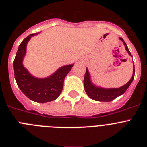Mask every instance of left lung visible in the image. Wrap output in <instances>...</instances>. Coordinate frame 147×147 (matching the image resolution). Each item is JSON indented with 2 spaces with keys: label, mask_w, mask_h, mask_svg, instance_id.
Wrapping results in <instances>:
<instances>
[{
  "label": "left lung",
  "mask_w": 147,
  "mask_h": 147,
  "mask_svg": "<svg viewBox=\"0 0 147 147\" xmlns=\"http://www.w3.org/2000/svg\"><path fill=\"white\" fill-rule=\"evenodd\" d=\"M121 40L124 42V45H125V49L128 54L132 57L130 51L127 47V44L124 41V40L120 37ZM135 76V66L133 65V74H132V78L129 81L125 84L123 86L120 87L119 88H103L101 87H97L94 85L92 83L90 80V76L89 71L88 68H86V73L85 74V78H84V87H85V92L87 95L92 99L95 101H98V102H111L117 97H119L121 95L124 94L125 91L129 88L131 83L134 80Z\"/></svg>",
  "instance_id": "left-lung-1"
}]
</instances>
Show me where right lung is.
Returning <instances> with one entry per match:
<instances>
[{
    "mask_svg": "<svg viewBox=\"0 0 147 147\" xmlns=\"http://www.w3.org/2000/svg\"><path fill=\"white\" fill-rule=\"evenodd\" d=\"M36 34L28 35L18 47L13 63L15 78L18 88L29 99L38 103H46L57 99L60 95L65 77L74 65L62 66L46 78H37L32 76L24 67L23 60L26 53L27 43L31 37Z\"/></svg>",
    "mask_w": 147,
    "mask_h": 147,
    "instance_id": "obj_1",
    "label": "right lung"
}]
</instances>
